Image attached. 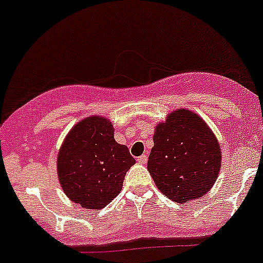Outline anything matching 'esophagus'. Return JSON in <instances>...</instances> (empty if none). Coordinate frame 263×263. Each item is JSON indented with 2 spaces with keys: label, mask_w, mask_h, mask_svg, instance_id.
<instances>
[{
  "label": "esophagus",
  "mask_w": 263,
  "mask_h": 263,
  "mask_svg": "<svg viewBox=\"0 0 263 263\" xmlns=\"http://www.w3.org/2000/svg\"><path fill=\"white\" fill-rule=\"evenodd\" d=\"M137 161H138L139 164H146V162H147V156H146V155H142V156H139L138 159H137Z\"/></svg>",
  "instance_id": "obj_1"
}]
</instances>
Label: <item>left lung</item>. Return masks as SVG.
Listing matches in <instances>:
<instances>
[{
	"label": "left lung",
	"mask_w": 263,
	"mask_h": 263,
	"mask_svg": "<svg viewBox=\"0 0 263 263\" xmlns=\"http://www.w3.org/2000/svg\"><path fill=\"white\" fill-rule=\"evenodd\" d=\"M221 162L218 139L191 109H176L155 126L147 169L157 189L173 201L183 204L211 191Z\"/></svg>",
	"instance_id": "left-lung-1"
}]
</instances>
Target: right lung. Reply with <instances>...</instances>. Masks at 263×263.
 I'll return each instance as SVG.
<instances>
[{"label": "right lung", "instance_id": "1", "mask_svg": "<svg viewBox=\"0 0 263 263\" xmlns=\"http://www.w3.org/2000/svg\"><path fill=\"white\" fill-rule=\"evenodd\" d=\"M111 120L92 115L73 125L57 159L58 179L71 201L84 209H102L120 191L136 164L124 144L115 141Z\"/></svg>", "mask_w": 263, "mask_h": 263}]
</instances>
